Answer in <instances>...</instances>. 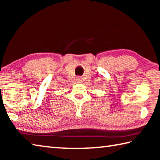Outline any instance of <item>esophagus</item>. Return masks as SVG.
Wrapping results in <instances>:
<instances>
[{"label": "esophagus", "instance_id": "esophagus-1", "mask_svg": "<svg viewBox=\"0 0 160 160\" xmlns=\"http://www.w3.org/2000/svg\"><path fill=\"white\" fill-rule=\"evenodd\" d=\"M77 81H78V82H82V79H81V78H79V77H78V78H77Z\"/></svg>", "mask_w": 160, "mask_h": 160}]
</instances>
